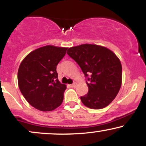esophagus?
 <instances>
[{
  "label": "esophagus",
  "instance_id": "1",
  "mask_svg": "<svg viewBox=\"0 0 146 146\" xmlns=\"http://www.w3.org/2000/svg\"><path fill=\"white\" fill-rule=\"evenodd\" d=\"M70 86L72 87V88H74V87L76 86V83H73V84H72L70 85Z\"/></svg>",
  "mask_w": 146,
  "mask_h": 146
}]
</instances>
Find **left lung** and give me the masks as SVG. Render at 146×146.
Instances as JSON below:
<instances>
[{
  "mask_svg": "<svg viewBox=\"0 0 146 146\" xmlns=\"http://www.w3.org/2000/svg\"><path fill=\"white\" fill-rule=\"evenodd\" d=\"M67 54L78 64L88 78V92L81 97L83 104L91 109H101L116 98L122 82L119 59L109 48L100 45L83 44L68 49Z\"/></svg>",
  "mask_w": 146,
  "mask_h": 146,
  "instance_id": "obj_1",
  "label": "left lung"
}]
</instances>
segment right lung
Listing matches in <instances>:
<instances>
[{"instance_id":"add662e5","label":"right lung","mask_w":146,"mask_h":146,"mask_svg":"<svg viewBox=\"0 0 146 146\" xmlns=\"http://www.w3.org/2000/svg\"><path fill=\"white\" fill-rule=\"evenodd\" d=\"M68 48L46 45L29 53L20 64L18 84L30 105L51 111L62 104L66 84L60 82L56 67Z\"/></svg>"}]
</instances>
